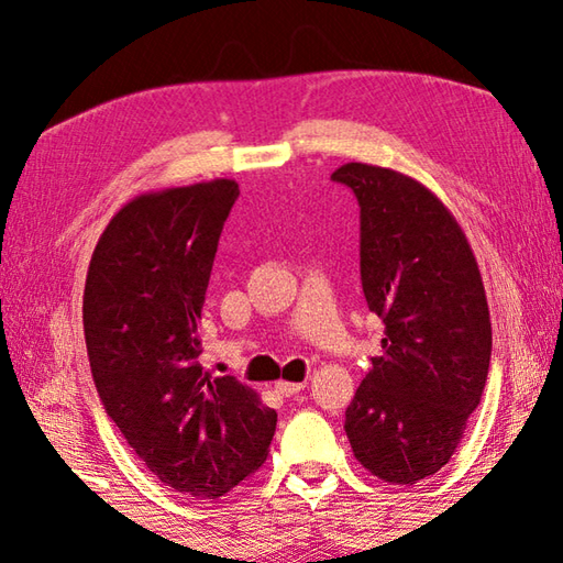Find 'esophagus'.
I'll use <instances>...</instances> for the list:
<instances>
[{
    "instance_id": "obj_1",
    "label": "esophagus",
    "mask_w": 563,
    "mask_h": 563,
    "mask_svg": "<svg viewBox=\"0 0 563 563\" xmlns=\"http://www.w3.org/2000/svg\"><path fill=\"white\" fill-rule=\"evenodd\" d=\"M307 387V382H275V389H278L283 397H295Z\"/></svg>"
}]
</instances>
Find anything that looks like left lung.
<instances>
[{
	"mask_svg": "<svg viewBox=\"0 0 563 563\" xmlns=\"http://www.w3.org/2000/svg\"><path fill=\"white\" fill-rule=\"evenodd\" d=\"M331 178L361 206L363 292L385 321L343 428L369 474L413 486L450 462L482 401L492 361L482 273L457 220L416 178L361 162Z\"/></svg>",
	"mask_w": 563,
	"mask_h": 563,
	"instance_id": "1",
	"label": "left lung"
}]
</instances>
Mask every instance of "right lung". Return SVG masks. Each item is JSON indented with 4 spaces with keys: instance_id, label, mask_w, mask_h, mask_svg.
<instances>
[{
    "instance_id": "right-lung-1",
    "label": "right lung",
    "mask_w": 563,
    "mask_h": 563,
    "mask_svg": "<svg viewBox=\"0 0 563 563\" xmlns=\"http://www.w3.org/2000/svg\"><path fill=\"white\" fill-rule=\"evenodd\" d=\"M239 184L142 194L113 214L84 285V339L103 409L152 474L220 498L268 457L278 413L236 377L202 373L198 321Z\"/></svg>"
}]
</instances>
